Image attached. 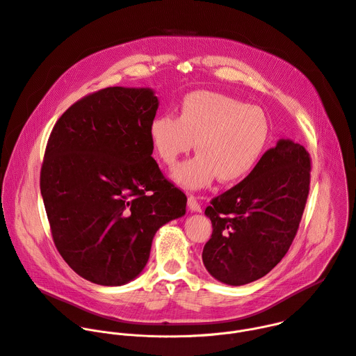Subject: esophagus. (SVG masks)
<instances>
[{"instance_id": "esophagus-1", "label": "esophagus", "mask_w": 356, "mask_h": 356, "mask_svg": "<svg viewBox=\"0 0 356 356\" xmlns=\"http://www.w3.org/2000/svg\"><path fill=\"white\" fill-rule=\"evenodd\" d=\"M187 204H188V209H190L191 211H197V213L201 211V204H200V201H198V197H197V195L188 194Z\"/></svg>"}]
</instances>
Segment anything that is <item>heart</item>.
Returning <instances> with one entry per match:
<instances>
[{
    "mask_svg": "<svg viewBox=\"0 0 356 356\" xmlns=\"http://www.w3.org/2000/svg\"><path fill=\"white\" fill-rule=\"evenodd\" d=\"M149 138L169 168L195 142L198 154L177 166L173 179L187 188H201L217 177L222 183L239 181L255 169L269 138V122L261 108L229 95L194 91L181 101L177 117L162 114L152 120Z\"/></svg>",
    "mask_w": 356,
    "mask_h": 356,
    "instance_id": "1",
    "label": "heart"
}]
</instances>
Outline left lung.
<instances>
[{"instance_id": "1", "label": "left lung", "mask_w": 356, "mask_h": 356, "mask_svg": "<svg viewBox=\"0 0 356 356\" xmlns=\"http://www.w3.org/2000/svg\"><path fill=\"white\" fill-rule=\"evenodd\" d=\"M310 154L282 139L241 183L206 209L213 234L202 262L217 280L242 286L268 275L287 253L306 209Z\"/></svg>"}]
</instances>
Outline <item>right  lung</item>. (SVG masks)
Returning a JSON list of instances; mask_svg holds the SVG:
<instances>
[{
	"mask_svg": "<svg viewBox=\"0 0 356 356\" xmlns=\"http://www.w3.org/2000/svg\"><path fill=\"white\" fill-rule=\"evenodd\" d=\"M149 88L107 87L70 106L49 135L40 193L50 232L81 277L120 286L145 268L152 239L186 213V194L152 158Z\"/></svg>",
	"mask_w": 356,
	"mask_h": 356,
	"instance_id": "1",
	"label": "right lung"
}]
</instances>
